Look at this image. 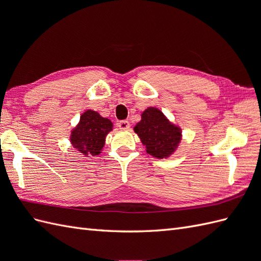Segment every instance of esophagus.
<instances>
[{
  "instance_id": "obj_1",
  "label": "esophagus",
  "mask_w": 261,
  "mask_h": 261,
  "mask_svg": "<svg viewBox=\"0 0 261 261\" xmlns=\"http://www.w3.org/2000/svg\"><path fill=\"white\" fill-rule=\"evenodd\" d=\"M117 126H118V128H120V129H128L130 127L129 122L128 121H125V120L118 122Z\"/></svg>"
}]
</instances>
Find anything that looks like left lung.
<instances>
[{
    "label": "left lung",
    "mask_w": 261,
    "mask_h": 261,
    "mask_svg": "<svg viewBox=\"0 0 261 261\" xmlns=\"http://www.w3.org/2000/svg\"><path fill=\"white\" fill-rule=\"evenodd\" d=\"M134 130L150 155L163 159L175 151L180 141V128L172 124L156 108H148Z\"/></svg>",
    "instance_id": "left-lung-1"
}]
</instances>
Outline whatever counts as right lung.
<instances>
[{"mask_svg":"<svg viewBox=\"0 0 261 261\" xmlns=\"http://www.w3.org/2000/svg\"><path fill=\"white\" fill-rule=\"evenodd\" d=\"M112 122L98 112L87 110L70 134V143L78 151L87 155H98L106 143V136L112 130Z\"/></svg>","mask_w":261,"mask_h":261,"instance_id":"add662e5","label":"right lung"}]
</instances>
